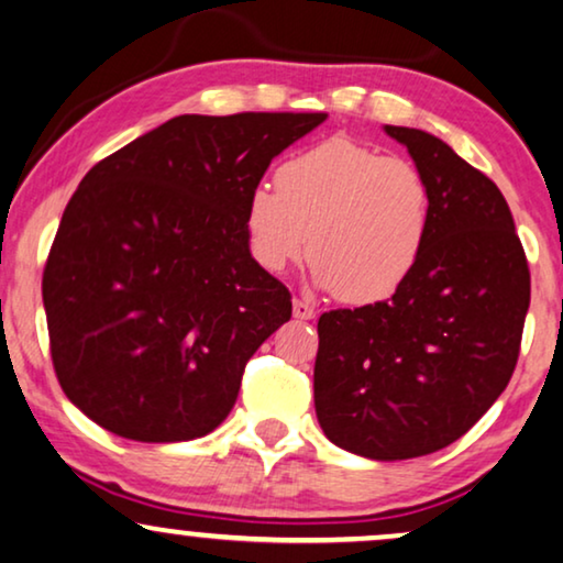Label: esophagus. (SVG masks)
<instances>
[{
    "mask_svg": "<svg viewBox=\"0 0 563 563\" xmlns=\"http://www.w3.org/2000/svg\"><path fill=\"white\" fill-rule=\"evenodd\" d=\"M291 312H295L297 320H312L314 318V307L302 302V299H295V302H291Z\"/></svg>",
    "mask_w": 563,
    "mask_h": 563,
    "instance_id": "esophagus-1",
    "label": "esophagus"
}]
</instances>
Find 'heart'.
<instances>
[{
    "label": "heart",
    "instance_id": "heart-1",
    "mask_svg": "<svg viewBox=\"0 0 563 563\" xmlns=\"http://www.w3.org/2000/svg\"><path fill=\"white\" fill-rule=\"evenodd\" d=\"M433 222V195L418 166L379 156L349 137H330L256 187L245 205L253 258L282 274L307 253L312 279L343 302L372 305L395 295L418 266Z\"/></svg>",
    "mask_w": 563,
    "mask_h": 563
}]
</instances>
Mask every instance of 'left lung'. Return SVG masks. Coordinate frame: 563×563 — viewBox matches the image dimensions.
<instances>
[{"instance_id": "obj_1", "label": "left lung", "mask_w": 563, "mask_h": 563, "mask_svg": "<svg viewBox=\"0 0 563 563\" xmlns=\"http://www.w3.org/2000/svg\"><path fill=\"white\" fill-rule=\"evenodd\" d=\"M384 130L428 179L433 222L395 295L320 314L314 412L341 449L402 461L459 441L503 395L518 364L530 272L495 181L426 130Z\"/></svg>"}]
</instances>
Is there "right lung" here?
<instances>
[{
  "mask_svg": "<svg viewBox=\"0 0 563 563\" xmlns=\"http://www.w3.org/2000/svg\"><path fill=\"white\" fill-rule=\"evenodd\" d=\"M325 112L179 114L91 168L43 272L66 397L110 433L176 443L233 410L243 368L291 318L256 264L245 205Z\"/></svg>",
  "mask_w": 563,
  "mask_h": 563,
  "instance_id": "right-lung-1",
  "label": "right lung"
}]
</instances>
